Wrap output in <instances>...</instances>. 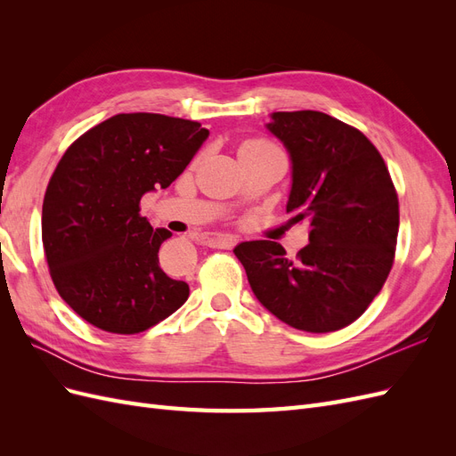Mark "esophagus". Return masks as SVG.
<instances>
[{
    "label": "esophagus",
    "instance_id": "1",
    "mask_svg": "<svg viewBox=\"0 0 456 456\" xmlns=\"http://www.w3.org/2000/svg\"><path fill=\"white\" fill-rule=\"evenodd\" d=\"M207 245L213 247V249H232L236 245V238L230 236V233H213V236L207 238Z\"/></svg>",
    "mask_w": 456,
    "mask_h": 456
}]
</instances>
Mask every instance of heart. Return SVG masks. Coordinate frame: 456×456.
<instances>
[{
  "instance_id": "1",
  "label": "heart",
  "mask_w": 456,
  "mask_h": 456,
  "mask_svg": "<svg viewBox=\"0 0 456 456\" xmlns=\"http://www.w3.org/2000/svg\"><path fill=\"white\" fill-rule=\"evenodd\" d=\"M268 144H270V142L262 141V139L245 141V142L241 144V148H240V156H241V154H247V151H251V150H256V148H262V146H268Z\"/></svg>"
}]
</instances>
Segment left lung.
<instances>
[{"instance_id": "left-lung-1", "label": "left lung", "mask_w": 456, "mask_h": 456, "mask_svg": "<svg viewBox=\"0 0 456 456\" xmlns=\"http://www.w3.org/2000/svg\"><path fill=\"white\" fill-rule=\"evenodd\" d=\"M266 127L291 156L287 213L308 220L310 243L295 260L268 240L233 253L260 305L283 323L306 333L348 327L394 265L399 201L388 167L362 131L323 112H273Z\"/></svg>"}]
</instances>
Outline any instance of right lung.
Listing matches in <instances>:
<instances>
[{
    "label": "right lung",
    "mask_w": 456,
    "mask_h": 456,
    "mask_svg": "<svg viewBox=\"0 0 456 456\" xmlns=\"http://www.w3.org/2000/svg\"><path fill=\"white\" fill-rule=\"evenodd\" d=\"M209 131L163 114H118L64 151L45 190L41 240L51 280L79 317L134 335L181 308L190 287L159 268L165 228L141 216L146 191L167 188Z\"/></svg>",
    "instance_id": "obj_1"
}]
</instances>
